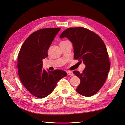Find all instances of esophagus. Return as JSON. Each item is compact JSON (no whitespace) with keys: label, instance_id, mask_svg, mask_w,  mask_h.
<instances>
[{"label":"esophagus","instance_id":"obj_1","mask_svg":"<svg viewBox=\"0 0 125 125\" xmlns=\"http://www.w3.org/2000/svg\"><path fill=\"white\" fill-rule=\"evenodd\" d=\"M67 74H68V75L73 76V75H74L73 73V72H72V71H67Z\"/></svg>","mask_w":125,"mask_h":125}]
</instances>
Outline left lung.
<instances>
[{"label": "left lung", "mask_w": 125, "mask_h": 125, "mask_svg": "<svg viewBox=\"0 0 125 125\" xmlns=\"http://www.w3.org/2000/svg\"><path fill=\"white\" fill-rule=\"evenodd\" d=\"M63 37H67L73 44L74 59L82 61L86 66L82 73L73 72L81 80L77 92L86 97L94 95L105 82L110 69L105 44L97 34L83 27L67 28L60 36Z\"/></svg>", "instance_id": "left-lung-1"}]
</instances>
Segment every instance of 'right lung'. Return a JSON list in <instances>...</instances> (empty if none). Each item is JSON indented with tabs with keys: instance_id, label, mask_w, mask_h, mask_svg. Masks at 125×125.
Here are the masks:
<instances>
[{
	"instance_id": "right-lung-1",
	"label": "right lung",
	"mask_w": 125,
	"mask_h": 125,
	"mask_svg": "<svg viewBox=\"0 0 125 125\" xmlns=\"http://www.w3.org/2000/svg\"><path fill=\"white\" fill-rule=\"evenodd\" d=\"M60 28L39 29L26 39L18 57V74L23 86L38 98L49 95L58 82L67 75L61 70L51 71L42 68V59L48 56V51Z\"/></svg>"
}]
</instances>
